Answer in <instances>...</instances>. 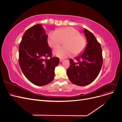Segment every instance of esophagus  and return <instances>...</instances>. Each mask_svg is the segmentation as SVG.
<instances>
[{
  "instance_id": "esophagus-1",
  "label": "esophagus",
  "mask_w": 122,
  "mask_h": 122,
  "mask_svg": "<svg viewBox=\"0 0 122 122\" xmlns=\"http://www.w3.org/2000/svg\"><path fill=\"white\" fill-rule=\"evenodd\" d=\"M64 60V59H62V58H60V62H62V61H63Z\"/></svg>"
}]
</instances>
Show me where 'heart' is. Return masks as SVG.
Wrapping results in <instances>:
<instances>
[{
    "mask_svg": "<svg viewBox=\"0 0 122 122\" xmlns=\"http://www.w3.org/2000/svg\"><path fill=\"white\" fill-rule=\"evenodd\" d=\"M62 41H64V47L56 48L53 51L54 55L60 58L67 57L72 53L74 56L78 55L83 52L86 46V39L79 30L72 27L49 32L47 42L50 47L55 48L60 45Z\"/></svg>",
    "mask_w": 122,
    "mask_h": 122,
    "instance_id": "1",
    "label": "heart"
}]
</instances>
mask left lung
<instances>
[{"label": "left lung", "mask_w": 122, "mask_h": 122, "mask_svg": "<svg viewBox=\"0 0 122 122\" xmlns=\"http://www.w3.org/2000/svg\"><path fill=\"white\" fill-rule=\"evenodd\" d=\"M87 44L84 51L75 58L77 62L70 59V67L67 70L69 80L79 86H85L96 79L103 64L102 48L93 34L85 28L83 31Z\"/></svg>", "instance_id": "left-lung-1"}]
</instances>
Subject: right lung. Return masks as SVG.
<instances>
[{
    "label": "right lung",
    "instance_id": "right-lung-1",
    "mask_svg": "<svg viewBox=\"0 0 122 122\" xmlns=\"http://www.w3.org/2000/svg\"><path fill=\"white\" fill-rule=\"evenodd\" d=\"M48 36L41 24L27 29L19 46V63L26 78L38 86H43L53 80L54 69L60 59L52 57L47 42Z\"/></svg>",
    "mask_w": 122,
    "mask_h": 122
}]
</instances>
